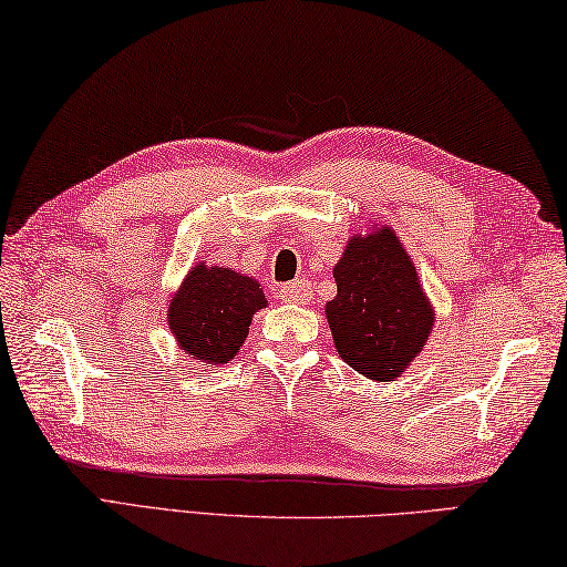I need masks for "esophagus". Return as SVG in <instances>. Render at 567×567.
I'll use <instances>...</instances> for the list:
<instances>
[{"label": "esophagus", "mask_w": 567, "mask_h": 567, "mask_svg": "<svg viewBox=\"0 0 567 567\" xmlns=\"http://www.w3.org/2000/svg\"><path fill=\"white\" fill-rule=\"evenodd\" d=\"M277 295H280L282 302H305L307 297H310V280L300 277V280L287 282L280 287V292Z\"/></svg>", "instance_id": "1"}]
</instances>
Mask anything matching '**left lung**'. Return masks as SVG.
<instances>
[{
    "mask_svg": "<svg viewBox=\"0 0 567 567\" xmlns=\"http://www.w3.org/2000/svg\"><path fill=\"white\" fill-rule=\"evenodd\" d=\"M334 282L337 297L324 312L339 357L367 379H396L434 327V312L396 235L384 228L349 240L334 265Z\"/></svg>",
    "mask_w": 567,
    "mask_h": 567,
    "instance_id": "left-lung-1",
    "label": "left lung"
}]
</instances>
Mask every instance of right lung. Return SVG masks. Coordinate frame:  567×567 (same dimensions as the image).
<instances>
[{
    "mask_svg": "<svg viewBox=\"0 0 567 567\" xmlns=\"http://www.w3.org/2000/svg\"><path fill=\"white\" fill-rule=\"evenodd\" d=\"M262 287L228 267L195 265L168 307V324L181 349L210 367L238 354L252 322L265 307Z\"/></svg>",
    "mask_w": 567,
    "mask_h": 567,
    "instance_id": "add662e5",
    "label": "right lung"
}]
</instances>
